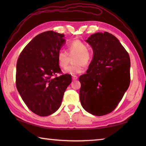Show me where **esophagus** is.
<instances>
[{"label":"esophagus","mask_w":146,"mask_h":146,"mask_svg":"<svg viewBox=\"0 0 146 146\" xmlns=\"http://www.w3.org/2000/svg\"><path fill=\"white\" fill-rule=\"evenodd\" d=\"M72 79H73V80H76L78 79V76H75V75H73V76H72Z\"/></svg>","instance_id":"34e87169"}]
</instances>
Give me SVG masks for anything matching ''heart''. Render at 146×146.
I'll list each match as a JSON object with an SVG mask.
<instances>
[{
    "instance_id": "obj_1",
    "label": "heart",
    "mask_w": 146,
    "mask_h": 146,
    "mask_svg": "<svg viewBox=\"0 0 146 146\" xmlns=\"http://www.w3.org/2000/svg\"><path fill=\"white\" fill-rule=\"evenodd\" d=\"M68 54L63 50L59 51L57 54V60L59 66L61 68H66L68 64L70 55L75 54L73 59L74 64L68 66L64 72L71 75H77L83 71V64L88 65L92 61V55L87 49V46L78 39L71 41L67 46Z\"/></svg>"
}]
</instances>
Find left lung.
Segmentation results:
<instances>
[{"mask_svg": "<svg viewBox=\"0 0 146 146\" xmlns=\"http://www.w3.org/2000/svg\"><path fill=\"white\" fill-rule=\"evenodd\" d=\"M86 41L94 56L86 73L79 78L80 102L90 113L105 115L117 107L129 88L131 61L119 39L109 33L94 34Z\"/></svg>", "mask_w": 146, "mask_h": 146, "instance_id": "8db88e82", "label": "left lung"}]
</instances>
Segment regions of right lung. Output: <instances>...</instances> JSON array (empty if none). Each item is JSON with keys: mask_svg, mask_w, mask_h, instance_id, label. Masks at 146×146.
I'll return each mask as SVG.
<instances>
[{"mask_svg": "<svg viewBox=\"0 0 146 146\" xmlns=\"http://www.w3.org/2000/svg\"><path fill=\"white\" fill-rule=\"evenodd\" d=\"M63 34L48 31L35 37L21 52L16 66V87L27 107L42 117L61 106L71 76L61 73L57 54L64 42ZM55 76V77H52Z\"/></svg>", "mask_w": 146, "mask_h": 146, "instance_id": "1", "label": "right lung"}]
</instances>
